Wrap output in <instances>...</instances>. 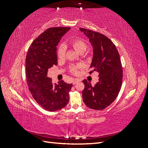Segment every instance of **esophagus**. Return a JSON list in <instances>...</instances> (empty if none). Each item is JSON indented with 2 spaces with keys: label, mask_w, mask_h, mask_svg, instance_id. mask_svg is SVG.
Segmentation results:
<instances>
[{
  "label": "esophagus",
  "mask_w": 148,
  "mask_h": 148,
  "mask_svg": "<svg viewBox=\"0 0 148 148\" xmlns=\"http://www.w3.org/2000/svg\"><path fill=\"white\" fill-rule=\"evenodd\" d=\"M79 82V79H74V80H73V82H72V83H73V84H75L76 83H78V82Z\"/></svg>",
  "instance_id": "obj_1"
}]
</instances>
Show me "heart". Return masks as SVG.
I'll return each mask as SVG.
<instances>
[{"mask_svg": "<svg viewBox=\"0 0 148 148\" xmlns=\"http://www.w3.org/2000/svg\"><path fill=\"white\" fill-rule=\"evenodd\" d=\"M70 45L72 46L75 51L79 53H83L86 50L87 45L86 42L80 39H74L71 40L70 42ZM66 51V47L64 44H60L57 48V56L61 58L65 55ZM71 71L73 73H77V67L73 66L71 68Z\"/></svg>", "mask_w": 148, "mask_h": 148, "instance_id": "obj_1", "label": "heart"}]
</instances>
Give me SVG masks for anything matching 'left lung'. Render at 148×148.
<instances>
[{"label":"left lung","instance_id":"1","mask_svg":"<svg viewBox=\"0 0 148 148\" xmlns=\"http://www.w3.org/2000/svg\"><path fill=\"white\" fill-rule=\"evenodd\" d=\"M92 46L93 55L89 73H99V82L92 86L84 79L82 92L85 105L90 109L103 110L117 97L122 86L123 71L119 53L115 44L104 34L90 29L79 28Z\"/></svg>","mask_w":148,"mask_h":148}]
</instances>
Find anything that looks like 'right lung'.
<instances>
[{
	"mask_svg": "<svg viewBox=\"0 0 148 148\" xmlns=\"http://www.w3.org/2000/svg\"><path fill=\"white\" fill-rule=\"evenodd\" d=\"M69 27L46 29L31 44L26 57V75L29 89L34 100L42 108L53 112L65 107L69 101L72 84L63 80L53 84L47 71L57 65V46Z\"/></svg>",
	"mask_w": 148,
	"mask_h": 148,
	"instance_id": "right-lung-1",
	"label": "right lung"
}]
</instances>
